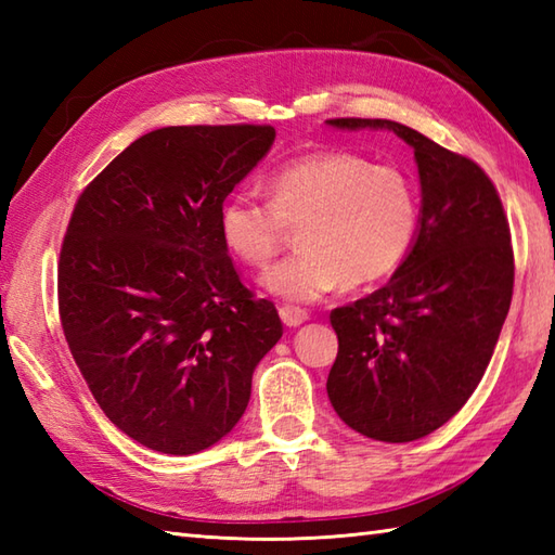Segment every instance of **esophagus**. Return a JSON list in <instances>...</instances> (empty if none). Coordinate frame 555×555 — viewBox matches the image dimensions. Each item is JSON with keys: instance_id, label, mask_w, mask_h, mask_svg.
I'll list each match as a JSON object with an SVG mask.
<instances>
[{"instance_id": "esophagus-1", "label": "esophagus", "mask_w": 555, "mask_h": 555, "mask_svg": "<svg viewBox=\"0 0 555 555\" xmlns=\"http://www.w3.org/2000/svg\"><path fill=\"white\" fill-rule=\"evenodd\" d=\"M279 317L281 322H284L286 326H300L310 320L308 310L302 308H293V305H284V308H279Z\"/></svg>"}]
</instances>
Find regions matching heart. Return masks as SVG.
<instances>
[{
  "mask_svg": "<svg viewBox=\"0 0 555 555\" xmlns=\"http://www.w3.org/2000/svg\"><path fill=\"white\" fill-rule=\"evenodd\" d=\"M269 199L231 193L219 209L229 250L264 269L288 229L300 253L271 267L262 284L291 302H314L340 284L362 288L403 262L417 231L420 207L408 176L350 152H312L267 179Z\"/></svg>",
  "mask_w": 555,
  "mask_h": 555,
  "instance_id": "b5f03b06",
  "label": "heart"
}]
</instances>
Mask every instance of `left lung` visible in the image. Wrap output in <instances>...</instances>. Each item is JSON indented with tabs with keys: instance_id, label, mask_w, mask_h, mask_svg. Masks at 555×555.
Here are the masks:
<instances>
[{
	"instance_id": "left-lung-1",
	"label": "left lung",
	"mask_w": 555,
	"mask_h": 555,
	"mask_svg": "<svg viewBox=\"0 0 555 555\" xmlns=\"http://www.w3.org/2000/svg\"><path fill=\"white\" fill-rule=\"evenodd\" d=\"M344 131L386 128L415 150L422 207L391 281L332 312L338 356L326 379L336 415L374 441L439 429L475 393L513 298L508 219L473 159L386 119H328Z\"/></svg>"
}]
</instances>
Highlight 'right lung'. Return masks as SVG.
<instances>
[{"instance_id": "right-lung-1", "label": "right lung", "mask_w": 555, "mask_h": 555, "mask_svg": "<svg viewBox=\"0 0 555 555\" xmlns=\"http://www.w3.org/2000/svg\"><path fill=\"white\" fill-rule=\"evenodd\" d=\"M271 126H167L128 145L78 197L59 257L70 356L116 427L193 455L247 408L284 334L219 231L223 199L274 145Z\"/></svg>"}]
</instances>
